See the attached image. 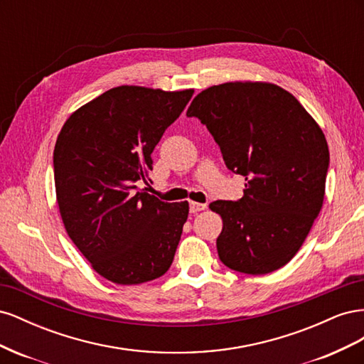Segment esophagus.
<instances>
[{
    "instance_id": "34e87169",
    "label": "esophagus",
    "mask_w": 364,
    "mask_h": 364,
    "mask_svg": "<svg viewBox=\"0 0 364 364\" xmlns=\"http://www.w3.org/2000/svg\"><path fill=\"white\" fill-rule=\"evenodd\" d=\"M205 208H206V205H205V203H199V202H190V213H193V214L199 213V211H203Z\"/></svg>"
}]
</instances>
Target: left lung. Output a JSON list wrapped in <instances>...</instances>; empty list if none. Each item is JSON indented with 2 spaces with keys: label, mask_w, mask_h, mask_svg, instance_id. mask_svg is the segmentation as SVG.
<instances>
[{
  "label": "left lung",
  "mask_w": 364,
  "mask_h": 364,
  "mask_svg": "<svg viewBox=\"0 0 364 364\" xmlns=\"http://www.w3.org/2000/svg\"><path fill=\"white\" fill-rule=\"evenodd\" d=\"M186 115L202 121L226 167L246 181L240 200L209 205L223 220L220 261L247 274L281 269L323 205L329 150L322 129L289 91L266 82L208 87Z\"/></svg>",
  "instance_id": "8db88e82"
}]
</instances>
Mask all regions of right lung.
<instances>
[{
  "instance_id": "1",
  "label": "right lung",
  "mask_w": 364,
  "mask_h": 364,
  "mask_svg": "<svg viewBox=\"0 0 364 364\" xmlns=\"http://www.w3.org/2000/svg\"><path fill=\"white\" fill-rule=\"evenodd\" d=\"M194 90L117 86L77 109L54 146V183L68 237L107 281L135 285L171 266L188 202L138 188L151 153Z\"/></svg>"
}]
</instances>
